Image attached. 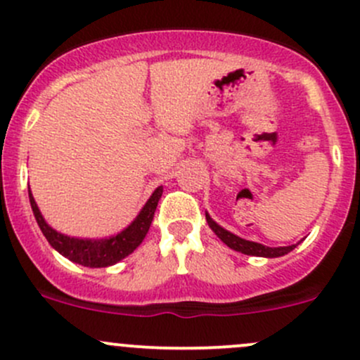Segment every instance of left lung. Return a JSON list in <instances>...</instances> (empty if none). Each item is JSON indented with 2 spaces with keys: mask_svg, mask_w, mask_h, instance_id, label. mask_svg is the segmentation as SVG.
<instances>
[{
  "mask_svg": "<svg viewBox=\"0 0 360 360\" xmlns=\"http://www.w3.org/2000/svg\"><path fill=\"white\" fill-rule=\"evenodd\" d=\"M205 219H207V223H209L210 230H212L214 233H216L217 237H219L221 240L228 245V248L233 249V250H238V252H242V254H248V256L278 257V256H284V254L291 252V250L297 245L296 244V245H288V248H266V245L257 244V242L245 240V238H240V237H237V235L231 233V231L224 230V228H221L219 224H217L216 221H214L207 212H205Z\"/></svg>",
  "mask_w": 360,
  "mask_h": 360,
  "instance_id": "obj_1",
  "label": "left lung"
}]
</instances>
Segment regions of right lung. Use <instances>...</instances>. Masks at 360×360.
<instances>
[{
	"instance_id": "add662e5",
	"label": "right lung",
	"mask_w": 360,
	"mask_h": 360,
	"mask_svg": "<svg viewBox=\"0 0 360 360\" xmlns=\"http://www.w3.org/2000/svg\"><path fill=\"white\" fill-rule=\"evenodd\" d=\"M163 188L158 186L146 202V205L141 209L136 219L129 224L123 231L118 235H112L110 238H101V240H90V238H75L68 237V235L59 233L53 230L52 226L46 224L43 219L41 212H39L38 205H36L34 198H32L31 190H29V202H31V209L34 212L36 223H38L39 230L43 231L49 244L52 245L57 252L63 254L64 257L71 259L72 263L83 264L89 268H106L111 264L118 263L120 259L132 254L134 250L141 245V242L146 237L148 230L153 221L155 210H157L158 200L162 197Z\"/></svg>"
}]
</instances>
